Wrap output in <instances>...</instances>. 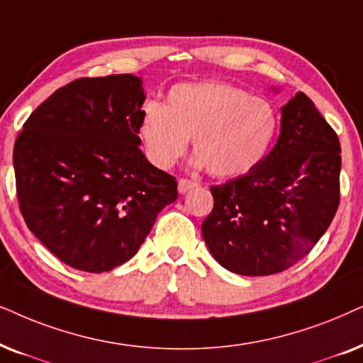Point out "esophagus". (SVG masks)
<instances>
[{
	"label": "esophagus",
	"mask_w": 363,
	"mask_h": 363,
	"mask_svg": "<svg viewBox=\"0 0 363 363\" xmlns=\"http://www.w3.org/2000/svg\"><path fill=\"white\" fill-rule=\"evenodd\" d=\"M194 187H197V182L196 181H189V179H179L177 191L181 192V194H186L187 191L194 189Z\"/></svg>",
	"instance_id": "1"
}]
</instances>
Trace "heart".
I'll list each match as a JSON object with an SVG mask.
<instances>
[{
    "mask_svg": "<svg viewBox=\"0 0 363 363\" xmlns=\"http://www.w3.org/2000/svg\"><path fill=\"white\" fill-rule=\"evenodd\" d=\"M277 128V111L267 99L234 84L207 81L174 86L164 104L144 103L138 134L147 159L159 169L174 166L192 138L196 166L217 177H234L267 156Z\"/></svg>",
    "mask_w": 363,
    "mask_h": 363,
    "instance_id": "obj_1",
    "label": "heart"
}]
</instances>
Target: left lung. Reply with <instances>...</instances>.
Listing matches in <instances>:
<instances>
[{"mask_svg":"<svg viewBox=\"0 0 363 363\" xmlns=\"http://www.w3.org/2000/svg\"><path fill=\"white\" fill-rule=\"evenodd\" d=\"M280 113L272 151L244 176L211 186L214 209L202 222V238L212 257L234 274L289 269L311 252L339 207L335 131L303 93Z\"/></svg>","mask_w":363,"mask_h":363,"instance_id":"1","label":"left lung"}]
</instances>
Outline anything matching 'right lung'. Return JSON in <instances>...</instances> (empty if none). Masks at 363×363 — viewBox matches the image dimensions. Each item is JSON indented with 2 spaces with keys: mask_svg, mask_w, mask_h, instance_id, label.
Listing matches in <instances>:
<instances>
[{
  "mask_svg": "<svg viewBox=\"0 0 363 363\" xmlns=\"http://www.w3.org/2000/svg\"><path fill=\"white\" fill-rule=\"evenodd\" d=\"M146 99L134 74L81 77L33 111L14 143L19 209L62 262L109 272L141 247L177 182L141 149Z\"/></svg>",
  "mask_w": 363,
  "mask_h": 363,
  "instance_id": "1",
  "label": "right lung"
}]
</instances>
